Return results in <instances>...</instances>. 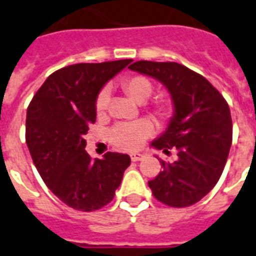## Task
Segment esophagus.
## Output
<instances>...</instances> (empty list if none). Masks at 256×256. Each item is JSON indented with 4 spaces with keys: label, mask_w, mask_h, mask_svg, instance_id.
Masks as SVG:
<instances>
[{
    "label": "esophagus",
    "mask_w": 256,
    "mask_h": 256,
    "mask_svg": "<svg viewBox=\"0 0 256 256\" xmlns=\"http://www.w3.org/2000/svg\"><path fill=\"white\" fill-rule=\"evenodd\" d=\"M130 158H132V162H138L143 158V155L140 152H132L130 154Z\"/></svg>",
    "instance_id": "esophagus-1"
}]
</instances>
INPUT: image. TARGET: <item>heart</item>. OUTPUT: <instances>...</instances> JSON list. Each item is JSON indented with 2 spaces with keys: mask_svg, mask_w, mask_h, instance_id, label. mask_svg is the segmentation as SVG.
Returning a JSON list of instances; mask_svg holds the SVG:
<instances>
[{
  "mask_svg": "<svg viewBox=\"0 0 256 256\" xmlns=\"http://www.w3.org/2000/svg\"><path fill=\"white\" fill-rule=\"evenodd\" d=\"M122 92L136 102L142 104L154 93V84L151 78L144 74H128L121 80ZM109 106V92L108 89L100 90L96 97L94 110L97 117L106 116ZM147 109L152 113L158 121L164 122L172 116L174 105L167 96H158L147 104ZM154 132V124L148 120H138L134 122H121L114 124L108 132V140L112 146L128 151H134L142 146L143 142Z\"/></svg>",
  "mask_w": 256,
  "mask_h": 256,
  "instance_id": "1",
  "label": "heart"
}]
</instances>
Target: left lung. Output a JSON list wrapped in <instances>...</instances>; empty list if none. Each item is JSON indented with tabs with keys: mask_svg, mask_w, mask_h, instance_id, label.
<instances>
[{
	"mask_svg": "<svg viewBox=\"0 0 256 256\" xmlns=\"http://www.w3.org/2000/svg\"><path fill=\"white\" fill-rule=\"evenodd\" d=\"M128 68L163 82L175 105L168 128L151 146L166 154L176 150L178 159L160 160L163 170L148 186L167 206H190L214 188L225 168L232 140L229 105L206 78L182 64L139 60Z\"/></svg>",
	"mask_w": 256,
	"mask_h": 256,
	"instance_id": "obj_1",
	"label": "left lung"
}]
</instances>
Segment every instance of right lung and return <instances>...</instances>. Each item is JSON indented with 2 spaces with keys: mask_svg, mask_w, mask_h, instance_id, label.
<instances>
[{
  "mask_svg": "<svg viewBox=\"0 0 256 256\" xmlns=\"http://www.w3.org/2000/svg\"><path fill=\"white\" fill-rule=\"evenodd\" d=\"M132 62L60 68L50 74L27 108L26 143L35 167L50 190L76 210L93 212L108 205L132 162L118 152L92 160L84 139L96 122L98 92Z\"/></svg>",
  "mask_w": 256,
  "mask_h": 256,
  "instance_id": "add662e5",
  "label": "right lung"
}]
</instances>
